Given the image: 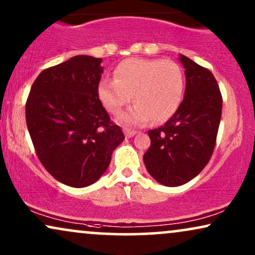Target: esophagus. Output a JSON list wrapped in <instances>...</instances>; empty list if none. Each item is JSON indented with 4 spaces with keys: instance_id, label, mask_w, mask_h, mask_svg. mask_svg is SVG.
Here are the masks:
<instances>
[{
    "instance_id": "1",
    "label": "esophagus",
    "mask_w": 255,
    "mask_h": 255,
    "mask_svg": "<svg viewBox=\"0 0 255 255\" xmlns=\"http://www.w3.org/2000/svg\"><path fill=\"white\" fill-rule=\"evenodd\" d=\"M124 133L126 135V137H131V136H134L135 134H136V131L131 130V129H128V128H125Z\"/></svg>"
}]
</instances>
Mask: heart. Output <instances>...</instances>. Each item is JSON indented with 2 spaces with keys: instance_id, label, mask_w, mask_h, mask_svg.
Masks as SVG:
<instances>
[{
  "instance_id": "1",
  "label": "heart",
  "mask_w": 255,
  "mask_h": 255,
  "mask_svg": "<svg viewBox=\"0 0 255 255\" xmlns=\"http://www.w3.org/2000/svg\"><path fill=\"white\" fill-rule=\"evenodd\" d=\"M185 88L182 68L172 60L127 59L118 64L114 80H101L100 101L112 114H119L131 96L135 106L121 114L119 121L142 126L148 121L165 122L181 104Z\"/></svg>"
}]
</instances>
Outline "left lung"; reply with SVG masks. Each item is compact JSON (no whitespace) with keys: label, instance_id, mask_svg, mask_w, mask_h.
<instances>
[{"label":"left lung","instance_id":"obj_1","mask_svg":"<svg viewBox=\"0 0 255 255\" xmlns=\"http://www.w3.org/2000/svg\"><path fill=\"white\" fill-rule=\"evenodd\" d=\"M185 67V98L173 117L148 130L150 147L143 155L148 173L168 187L191 181L213 154L221 120L222 96L211 70L180 55Z\"/></svg>","mask_w":255,"mask_h":255}]
</instances>
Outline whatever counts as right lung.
I'll list each match as a JSON object with an SVG mask.
<instances>
[{
  "mask_svg": "<svg viewBox=\"0 0 255 255\" xmlns=\"http://www.w3.org/2000/svg\"><path fill=\"white\" fill-rule=\"evenodd\" d=\"M102 59L77 55L36 77L25 121L38 160L57 181L87 187L106 172L125 140L98 95Z\"/></svg>",
  "mask_w": 255,
  "mask_h": 255,
  "instance_id": "obj_1",
  "label": "right lung"
}]
</instances>
